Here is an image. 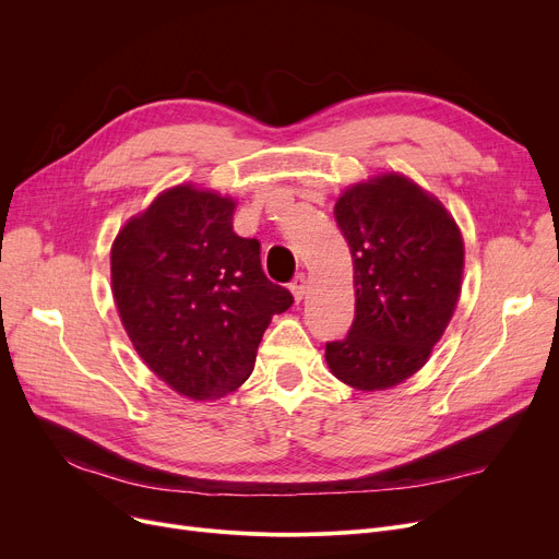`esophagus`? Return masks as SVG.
Segmentation results:
<instances>
[{
  "label": "esophagus",
  "instance_id": "34e87169",
  "mask_svg": "<svg viewBox=\"0 0 559 559\" xmlns=\"http://www.w3.org/2000/svg\"><path fill=\"white\" fill-rule=\"evenodd\" d=\"M306 287H308V281H306V276H304V274H297V276H295V281L289 283L292 295H295V299H297V301H301V299L306 297Z\"/></svg>",
  "mask_w": 559,
  "mask_h": 559
}]
</instances>
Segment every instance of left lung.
<instances>
[{
  "label": "left lung",
  "mask_w": 559,
  "mask_h": 559,
  "mask_svg": "<svg viewBox=\"0 0 559 559\" xmlns=\"http://www.w3.org/2000/svg\"><path fill=\"white\" fill-rule=\"evenodd\" d=\"M335 219L356 270V319L326 344L342 383L373 392L419 371L453 317L464 245L453 217L401 174L348 188Z\"/></svg>",
  "instance_id": "obj_1"
}]
</instances>
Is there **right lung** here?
<instances>
[{"label":"right lung","mask_w":559,"mask_h":559,"mask_svg":"<svg viewBox=\"0 0 559 559\" xmlns=\"http://www.w3.org/2000/svg\"><path fill=\"white\" fill-rule=\"evenodd\" d=\"M233 211L228 197L176 186L110 251L112 297L138 356L194 401L238 390L272 317L295 304L264 276L260 242L233 230Z\"/></svg>","instance_id":"1"}]
</instances>
